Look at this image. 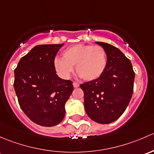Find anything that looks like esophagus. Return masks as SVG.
Returning <instances> with one entry per match:
<instances>
[{"label": "esophagus", "instance_id": "esophagus-1", "mask_svg": "<svg viewBox=\"0 0 154 154\" xmlns=\"http://www.w3.org/2000/svg\"><path fill=\"white\" fill-rule=\"evenodd\" d=\"M72 85H73V87L75 88H79V84L77 83V82H74L73 83H72Z\"/></svg>", "mask_w": 154, "mask_h": 154}]
</instances>
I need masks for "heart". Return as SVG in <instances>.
I'll return each mask as SVG.
<instances>
[{
    "label": "heart",
    "mask_w": 154,
    "mask_h": 154,
    "mask_svg": "<svg viewBox=\"0 0 154 154\" xmlns=\"http://www.w3.org/2000/svg\"><path fill=\"white\" fill-rule=\"evenodd\" d=\"M62 58H55V70L64 79H67L75 66L77 74L82 79L93 81L104 73L107 66V54L99 45L75 44L64 50Z\"/></svg>",
    "instance_id": "1"
}]
</instances>
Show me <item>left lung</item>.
<instances>
[{
	"label": "left lung",
	"instance_id": "1",
	"mask_svg": "<svg viewBox=\"0 0 154 154\" xmlns=\"http://www.w3.org/2000/svg\"><path fill=\"white\" fill-rule=\"evenodd\" d=\"M105 50L107 66L99 79L80 85L85 111L93 121L109 124L126 110L134 92L135 72L131 61L111 44L97 42Z\"/></svg>",
	"mask_w": 154,
	"mask_h": 154
}]
</instances>
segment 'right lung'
Instances as JSON below:
<instances>
[{"label": "right lung", "instance_id": "add662e5", "mask_svg": "<svg viewBox=\"0 0 154 154\" xmlns=\"http://www.w3.org/2000/svg\"><path fill=\"white\" fill-rule=\"evenodd\" d=\"M64 44L33 47L15 69L14 88L20 108L35 124L52 127L65 116L64 105L73 86L58 76L54 61Z\"/></svg>", "mask_w": 154, "mask_h": 154}]
</instances>
